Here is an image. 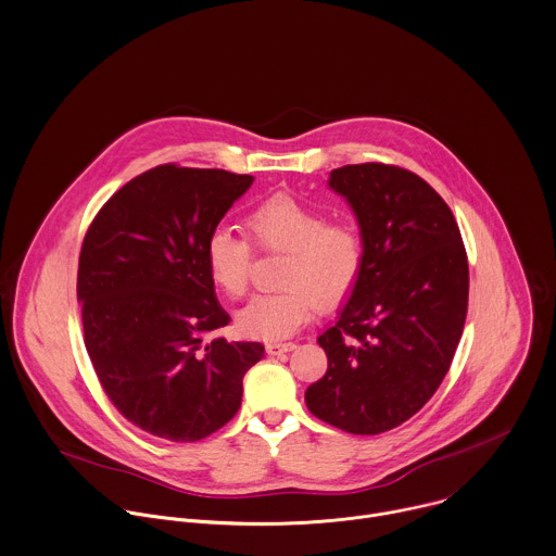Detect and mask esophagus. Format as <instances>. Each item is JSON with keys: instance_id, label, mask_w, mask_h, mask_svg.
Here are the masks:
<instances>
[{"instance_id": "obj_1", "label": "esophagus", "mask_w": 556, "mask_h": 556, "mask_svg": "<svg viewBox=\"0 0 556 556\" xmlns=\"http://www.w3.org/2000/svg\"><path fill=\"white\" fill-rule=\"evenodd\" d=\"M298 345L295 343H280V341H274V343H267L265 350L269 356H280V354H287V352H293Z\"/></svg>"}]
</instances>
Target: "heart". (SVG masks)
<instances>
[{
    "label": "heart",
    "instance_id": "1",
    "mask_svg": "<svg viewBox=\"0 0 556 556\" xmlns=\"http://www.w3.org/2000/svg\"><path fill=\"white\" fill-rule=\"evenodd\" d=\"M254 243L267 252H287L276 293L256 295L237 313L241 334L282 341L295 334L315 313L332 308L354 289L365 241L356 224L324 219V213L291 195H274L248 215ZM252 245L230 228H215L204 241V265L211 282L228 298L250 287Z\"/></svg>",
    "mask_w": 556,
    "mask_h": 556
}]
</instances>
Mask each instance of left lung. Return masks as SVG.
Instances as JSON below:
<instances>
[{"mask_svg":"<svg viewBox=\"0 0 556 556\" xmlns=\"http://www.w3.org/2000/svg\"><path fill=\"white\" fill-rule=\"evenodd\" d=\"M328 186L356 213L365 263L317 339L328 370L304 399L328 425L375 435L412 418L448 372L468 311V256L453 211L418 175L356 164L332 170Z\"/></svg>","mask_w":556,"mask_h":556,"instance_id":"1","label":"left lung"}]
</instances>
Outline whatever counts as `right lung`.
<instances>
[{"instance_id":"right-lung-1","label":"right lung","mask_w":556,"mask_h":556,"mask_svg":"<svg viewBox=\"0 0 556 556\" xmlns=\"http://www.w3.org/2000/svg\"><path fill=\"white\" fill-rule=\"evenodd\" d=\"M254 177L164 164L121 187L92 219L77 269L84 343L116 409L142 431L195 442L239 409L265 348L215 332L204 241Z\"/></svg>"}]
</instances>
